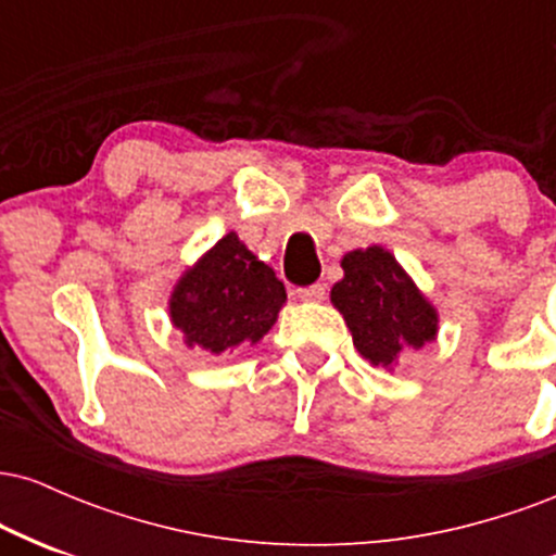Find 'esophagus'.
Returning <instances> with one entry per match:
<instances>
[{
  "mask_svg": "<svg viewBox=\"0 0 556 556\" xmlns=\"http://www.w3.org/2000/svg\"><path fill=\"white\" fill-rule=\"evenodd\" d=\"M295 295H298L300 300H311V303H318V300L327 298V287H324L321 282L308 285V287H298Z\"/></svg>",
  "mask_w": 556,
  "mask_h": 556,
  "instance_id": "34e87169",
  "label": "esophagus"
}]
</instances>
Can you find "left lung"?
<instances>
[{"label":"left lung","instance_id":"8db88e82","mask_svg":"<svg viewBox=\"0 0 556 556\" xmlns=\"http://www.w3.org/2000/svg\"><path fill=\"white\" fill-rule=\"evenodd\" d=\"M342 269L331 303L363 358L389 368L405 348H424L437 337V311L384 248L348 253Z\"/></svg>","mask_w":556,"mask_h":556}]
</instances>
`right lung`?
Instances as JSON below:
<instances>
[{"instance_id":"right-lung-1","label":"right lung","mask_w":556,"mask_h":556,"mask_svg":"<svg viewBox=\"0 0 556 556\" xmlns=\"http://www.w3.org/2000/svg\"><path fill=\"white\" fill-rule=\"evenodd\" d=\"M285 300L274 269L229 232L180 279L169 314L185 342L219 355L240 342H258Z\"/></svg>"}]
</instances>
